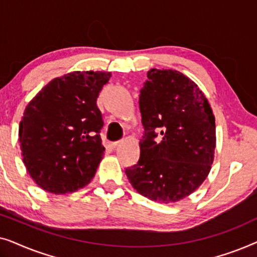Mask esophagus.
Wrapping results in <instances>:
<instances>
[{
	"label": "esophagus",
	"mask_w": 257,
	"mask_h": 257,
	"mask_svg": "<svg viewBox=\"0 0 257 257\" xmlns=\"http://www.w3.org/2000/svg\"><path fill=\"white\" fill-rule=\"evenodd\" d=\"M120 143V142H108V144H107V147L108 149H111V150H113V149H115V147L118 146V144Z\"/></svg>",
	"instance_id": "1"
}]
</instances>
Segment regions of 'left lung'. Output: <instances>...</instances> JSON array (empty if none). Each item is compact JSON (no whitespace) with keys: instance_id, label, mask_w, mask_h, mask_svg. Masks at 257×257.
Here are the masks:
<instances>
[{"instance_id":"1","label":"left lung","mask_w":257,"mask_h":257,"mask_svg":"<svg viewBox=\"0 0 257 257\" xmlns=\"http://www.w3.org/2000/svg\"><path fill=\"white\" fill-rule=\"evenodd\" d=\"M144 136L138 163L125 170L133 188L171 203L207 178L215 151V118L196 84L175 70L152 69L140 90Z\"/></svg>"}]
</instances>
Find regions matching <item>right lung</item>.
Listing matches in <instances>:
<instances>
[{
    "label": "right lung",
    "mask_w": 257,
    "mask_h": 257,
    "mask_svg": "<svg viewBox=\"0 0 257 257\" xmlns=\"http://www.w3.org/2000/svg\"><path fill=\"white\" fill-rule=\"evenodd\" d=\"M111 73L72 72L52 79L28 104L20 122L23 163L35 182L55 194L83 188L104 154L97 98Z\"/></svg>",
    "instance_id": "obj_1"
}]
</instances>
